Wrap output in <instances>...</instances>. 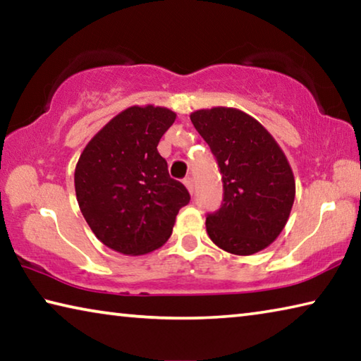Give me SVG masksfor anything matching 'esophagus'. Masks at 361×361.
Wrapping results in <instances>:
<instances>
[{"mask_svg":"<svg viewBox=\"0 0 361 361\" xmlns=\"http://www.w3.org/2000/svg\"><path fill=\"white\" fill-rule=\"evenodd\" d=\"M183 183H185V186L188 188V191L192 194L194 192V180L191 178V176H186V178L183 180Z\"/></svg>","mask_w":361,"mask_h":361,"instance_id":"34e87169","label":"esophagus"}]
</instances>
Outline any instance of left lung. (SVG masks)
<instances>
[{
  "instance_id": "8db88e82",
  "label": "left lung",
  "mask_w": 361,
  "mask_h": 361,
  "mask_svg": "<svg viewBox=\"0 0 361 361\" xmlns=\"http://www.w3.org/2000/svg\"><path fill=\"white\" fill-rule=\"evenodd\" d=\"M191 121L216 157L224 189L219 210L207 215V234L232 255L261 252L283 231L295 202L288 159L271 133L240 109H197Z\"/></svg>"
}]
</instances>
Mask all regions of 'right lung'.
<instances>
[{
  "mask_svg": "<svg viewBox=\"0 0 361 361\" xmlns=\"http://www.w3.org/2000/svg\"><path fill=\"white\" fill-rule=\"evenodd\" d=\"M175 119L164 106H130L97 132L79 156V209L97 239L114 252L137 256L162 247L191 199L180 181L170 178L157 151Z\"/></svg>",
  "mask_w": 361,
  "mask_h": 361,
  "instance_id": "add662e5",
  "label": "right lung"
}]
</instances>
